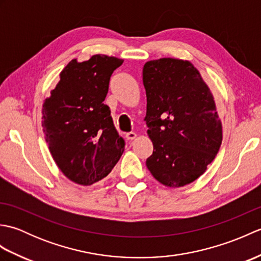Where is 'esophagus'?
Here are the masks:
<instances>
[{
    "label": "esophagus",
    "mask_w": 261,
    "mask_h": 261,
    "mask_svg": "<svg viewBox=\"0 0 261 261\" xmlns=\"http://www.w3.org/2000/svg\"><path fill=\"white\" fill-rule=\"evenodd\" d=\"M125 138H126L127 140H134V139H136V138H137V134H136V132H134V131L126 132Z\"/></svg>",
    "instance_id": "34e87169"
}]
</instances>
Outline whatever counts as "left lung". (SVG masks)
<instances>
[{
  "label": "left lung",
  "mask_w": 261,
  "mask_h": 261,
  "mask_svg": "<svg viewBox=\"0 0 261 261\" xmlns=\"http://www.w3.org/2000/svg\"><path fill=\"white\" fill-rule=\"evenodd\" d=\"M145 121L153 152L146 165L163 185L181 187L197 179L222 143L214 97L187 60L160 58L143 66Z\"/></svg>",
  "instance_id": "left-lung-1"
}]
</instances>
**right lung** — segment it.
Masks as SVG:
<instances>
[{"label":"right lung","instance_id":"1","mask_svg":"<svg viewBox=\"0 0 261 261\" xmlns=\"http://www.w3.org/2000/svg\"><path fill=\"white\" fill-rule=\"evenodd\" d=\"M123 60L94 55L73 59L42 107V127L49 150L63 174L88 186L107 177L124 151L110 108L104 104L111 75Z\"/></svg>","mask_w":261,"mask_h":261}]
</instances>
